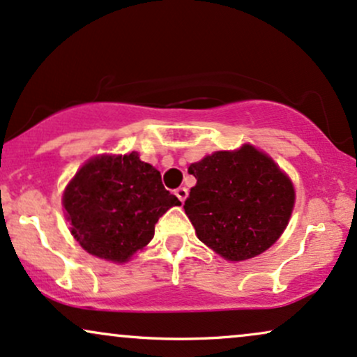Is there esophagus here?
Wrapping results in <instances>:
<instances>
[{"label": "esophagus", "mask_w": 357, "mask_h": 357, "mask_svg": "<svg viewBox=\"0 0 357 357\" xmlns=\"http://www.w3.org/2000/svg\"><path fill=\"white\" fill-rule=\"evenodd\" d=\"M175 195H177L180 202L183 204V202H185V200H187V197H188V190H187L185 187H178L177 190H175Z\"/></svg>", "instance_id": "34e87169"}]
</instances>
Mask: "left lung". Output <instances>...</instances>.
Returning <instances> with one entry per match:
<instances>
[{"label": "left lung", "instance_id": "1", "mask_svg": "<svg viewBox=\"0 0 357 357\" xmlns=\"http://www.w3.org/2000/svg\"><path fill=\"white\" fill-rule=\"evenodd\" d=\"M197 178L185 213L197 237L229 261L262 254L286 229L294 187L272 158L252 145L215 152L192 163Z\"/></svg>", "mask_w": 357, "mask_h": 357}]
</instances>
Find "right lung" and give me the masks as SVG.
Listing matches in <instances>:
<instances>
[{"instance_id":"right-lung-1","label":"right lung","mask_w":357,"mask_h":357,"mask_svg":"<svg viewBox=\"0 0 357 357\" xmlns=\"http://www.w3.org/2000/svg\"><path fill=\"white\" fill-rule=\"evenodd\" d=\"M71 234L88 254L125 262L153 238L155 224L180 200L160 172L132 152L85 163L63 195Z\"/></svg>"}]
</instances>
